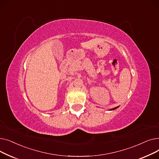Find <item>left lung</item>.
I'll list each match as a JSON object with an SVG mask.
<instances>
[{
    "label": "left lung",
    "instance_id": "1",
    "mask_svg": "<svg viewBox=\"0 0 159 159\" xmlns=\"http://www.w3.org/2000/svg\"><path fill=\"white\" fill-rule=\"evenodd\" d=\"M118 107H114V108H113V109L112 110H115V109H116V108H117Z\"/></svg>",
    "mask_w": 159,
    "mask_h": 159
}]
</instances>
